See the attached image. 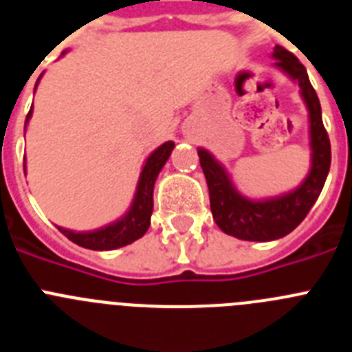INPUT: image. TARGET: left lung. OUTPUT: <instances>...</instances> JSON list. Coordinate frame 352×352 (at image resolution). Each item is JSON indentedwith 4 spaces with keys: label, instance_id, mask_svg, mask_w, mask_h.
<instances>
[{
    "label": "left lung",
    "instance_id": "obj_1",
    "mask_svg": "<svg viewBox=\"0 0 352 352\" xmlns=\"http://www.w3.org/2000/svg\"><path fill=\"white\" fill-rule=\"evenodd\" d=\"M272 56L276 60L275 67L296 80L301 89V98L309 109L312 155L307 178L287 194L252 201L236 190L231 176L208 149H197L210 190V206L214 222L226 234L245 241H272L294 231L321 194L331 164V146L322 125L321 104L310 84L307 68L282 45H275Z\"/></svg>",
    "mask_w": 352,
    "mask_h": 352
}]
</instances>
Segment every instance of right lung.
<instances>
[{
    "label": "right lung",
    "mask_w": 352,
    "mask_h": 352,
    "mask_svg": "<svg viewBox=\"0 0 352 352\" xmlns=\"http://www.w3.org/2000/svg\"><path fill=\"white\" fill-rule=\"evenodd\" d=\"M38 80H36V82H38ZM31 113H33V105H31L30 113H28L24 126L28 125ZM173 149L174 142L167 141L162 146H158L153 153L146 158L144 166H142L141 170V176H139L138 190H135V195H133L132 206H130V210L126 211L120 220L109 223V226L105 227H100V229H96V231L88 232L68 231V229H63V227H58V229H60L70 241H74V243L79 245V247L89 248V250H114V248L125 247V245H130L132 241H135V239L142 238L144 232L148 231L151 213H153L155 182H157V176L162 170V167L166 166L167 158L170 157V151H173ZM24 170H26V166H24Z\"/></svg>",
    "instance_id": "right-lung-1"
}]
</instances>
